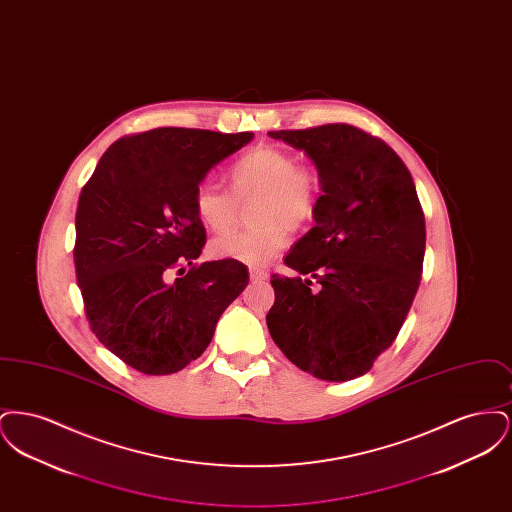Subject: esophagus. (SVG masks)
Here are the masks:
<instances>
[{"label": "esophagus", "mask_w": 512, "mask_h": 512, "mask_svg": "<svg viewBox=\"0 0 512 512\" xmlns=\"http://www.w3.org/2000/svg\"><path fill=\"white\" fill-rule=\"evenodd\" d=\"M249 276L253 282H265L268 278V272L265 268H249Z\"/></svg>", "instance_id": "1"}]
</instances>
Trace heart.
<instances>
[{
  "mask_svg": "<svg viewBox=\"0 0 512 512\" xmlns=\"http://www.w3.org/2000/svg\"><path fill=\"white\" fill-rule=\"evenodd\" d=\"M228 182L232 194L211 182L195 188L197 219L207 230L221 234L237 218V202L257 196L252 212L256 226L213 240L211 253L219 259L261 267L286 245L288 228L301 230L317 217L320 174L315 167L297 165L288 149H249L230 167Z\"/></svg>",
  "mask_w": 512,
  "mask_h": 512,
  "instance_id": "heart-1",
  "label": "heart"
}]
</instances>
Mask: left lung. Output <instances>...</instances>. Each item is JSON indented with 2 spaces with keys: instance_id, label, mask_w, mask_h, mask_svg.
Wrapping results in <instances>:
<instances>
[{
  "instance_id": "left-lung-1",
  "label": "left lung",
  "mask_w": 512,
  "mask_h": 512,
  "mask_svg": "<svg viewBox=\"0 0 512 512\" xmlns=\"http://www.w3.org/2000/svg\"><path fill=\"white\" fill-rule=\"evenodd\" d=\"M320 174L315 226L272 274L267 326L293 365L320 380L366 374L397 338L420 286L424 213L413 176L382 140L351 124L268 132Z\"/></svg>"
}]
</instances>
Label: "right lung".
I'll list each match as a JSON object with an SVG mask.
<instances>
[{
	"instance_id": "obj_1",
	"label": "right lung",
	"mask_w": 512,
	"mask_h": 512,
	"mask_svg": "<svg viewBox=\"0 0 512 512\" xmlns=\"http://www.w3.org/2000/svg\"><path fill=\"white\" fill-rule=\"evenodd\" d=\"M253 132L155 128L117 140L99 159L76 209L74 267L90 328L144 374H172L213 340L249 272L234 259L194 265L207 240L195 188ZM193 268L172 283L168 270Z\"/></svg>"
}]
</instances>
